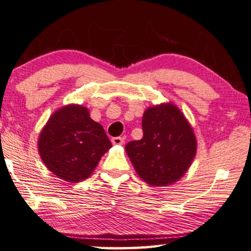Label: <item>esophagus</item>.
<instances>
[{
	"label": "esophagus",
	"mask_w": 251,
	"mask_h": 251,
	"mask_svg": "<svg viewBox=\"0 0 251 251\" xmlns=\"http://www.w3.org/2000/svg\"><path fill=\"white\" fill-rule=\"evenodd\" d=\"M112 144H115V146H122L123 143H124V139L121 136H117V137H114V139L111 140Z\"/></svg>",
	"instance_id": "obj_1"
}]
</instances>
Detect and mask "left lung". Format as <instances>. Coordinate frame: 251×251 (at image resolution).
<instances>
[{"instance_id":"1","label":"left lung","mask_w":251,"mask_h":251,"mask_svg":"<svg viewBox=\"0 0 251 251\" xmlns=\"http://www.w3.org/2000/svg\"><path fill=\"white\" fill-rule=\"evenodd\" d=\"M143 137L125 149L140 177L153 186L181 178L196 156L197 141L184 116L172 103L149 108L142 118Z\"/></svg>"}]
</instances>
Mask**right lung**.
<instances>
[{
  "instance_id": "right-lung-1",
  "label": "right lung",
  "mask_w": 251,
  "mask_h": 251,
  "mask_svg": "<svg viewBox=\"0 0 251 251\" xmlns=\"http://www.w3.org/2000/svg\"><path fill=\"white\" fill-rule=\"evenodd\" d=\"M110 148L103 127L92 121L85 107L75 104L55 111L38 139L45 166L72 183L89 177Z\"/></svg>"
}]
</instances>
